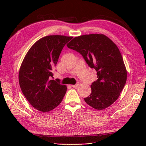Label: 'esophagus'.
I'll return each mask as SVG.
<instances>
[{
	"instance_id": "1",
	"label": "esophagus",
	"mask_w": 146,
	"mask_h": 146,
	"mask_svg": "<svg viewBox=\"0 0 146 146\" xmlns=\"http://www.w3.org/2000/svg\"><path fill=\"white\" fill-rule=\"evenodd\" d=\"M78 85H79V83H77V84H76V85H71V86H72V88H77Z\"/></svg>"
}]
</instances>
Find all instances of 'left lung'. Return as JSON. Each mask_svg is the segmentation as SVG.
Listing matches in <instances>:
<instances>
[{
	"label": "left lung",
	"instance_id": "left-lung-1",
	"mask_svg": "<svg viewBox=\"0 0 146 146\" xmlns=\"http://www.w3.org/2000/svg\"><path fill=\"white\" fill-rule=\"evenodd\" d=\"M67 46L82 55L88 64L94 68L98 80L91 85V94L84 99L94 109L102 110L120 96L127 81V72L117 46L103 34L75 37Z\"/></svg>",
	"mask_w": 146,
	"mask_h": 146
}]
</instances>
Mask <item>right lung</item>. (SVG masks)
I'll list each match as a JSON object with an SVG mask.
<instances>
[{
    "instance_id": "add662e5",
    "label": "right lung",
    "mask_w": 146,
    "mask_h": 146,
    "mask_svg": "<svg viewBox=\"0 0 146 146\" xmlns=\"http://www.w3.org/2000/svg\"><path fill=\"white\" fill-rule=\"evenodd\" d=\"M73 37L48 35L39 39L30 47L22 62L19 83L30 105L46 113L61 102L67 86L50 80L63 47Z\"/></svg>"
}]
</instances>
